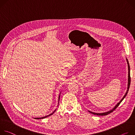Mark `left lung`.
Returning a JSON list of instances; mask_svg holds the SVG:
<instances>
[{
    "mask_svg": "<svg viewBox=\"0 0 135 135\" xmlns=\"http://www.w3.org/2000/svg\"><path fill=\"white\" fill-rule=\"evenodd\" d=\"M127 64H128V88H127V92L126 93L125 95H124V97H123V98L121 100V101H119L116 105L114 107V108H113L112 110L107 112H105V113H94V112H90L89 111V112H90L91 113L94 114V115H99V116H103V115H107L110 113H111L112 112H113L119 105V104L121 103V102L123 101V100L125 98V97H126L128 92V91H129V87H130V82H131V78H130V66H129V62H128V59H127Z\"/></svg>",
    "mask_w": 135,
    "mask_h": 135,
    "instance_id": "left-lung-1",
    "label": "left lung"
}]
</instances>
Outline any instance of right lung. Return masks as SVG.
<instances>
[{"mask_svg": "<svg viewBox=\"0 0 135 135\" xmlns=\"http://www.w3.org/2000/svg\"><path fill=\"white\" fill-rule=\"evenodd\" d=\"M60 94H61V93H60ZM60 94H59V99H58V103H59V98H60ZM56 110H56H54V112H53L51 114H49V115H47V116H44V117H38V118H35V119H41V118H46V117H48V116H50V115H52V114H53V113H55V112Z\"/></svg>", "mask_w": 135, "mask_h": 135, "instance_id": "1", "label": "right lung"}]
</instances>
